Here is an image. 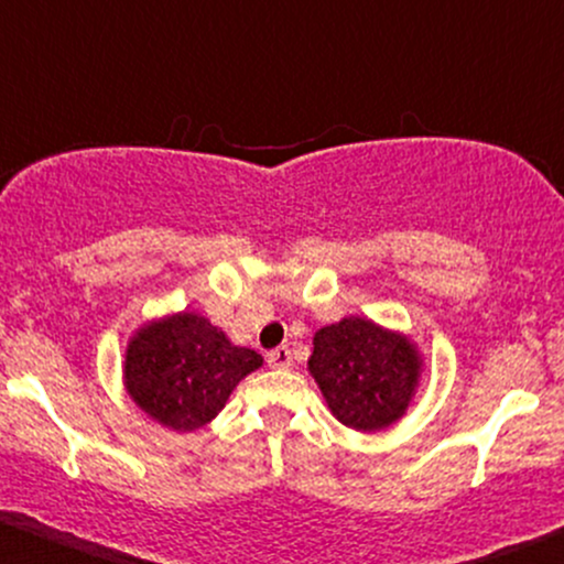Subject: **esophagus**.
I'll use <instances>...</instances> for the list:
<instances>
[{
    "label": "esophagus",
    "instance_id": "1",
    "mask_svg": "<svg viewBox=\"0 0 564 564\" xmlns=\"http://www.w3.org/2000/svg\"><path fill=\"white\" fill-rule=\"evenodd\" d=\"M267 364L271 368H280V371H288V368H293V356H290V347L282 345V347H274V350L267 356Z\"/></svg>",
    "mask_w": 564,
    "mask_h": 564
}]
</instances>
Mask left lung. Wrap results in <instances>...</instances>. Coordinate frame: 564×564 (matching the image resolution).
Wrapping results in <instances>:
<instances>
[{
  "mask_svg": "<svg viewBox=\"0 0 564 564\" xmlns=\"http://www.w3.org/2000/svg\"><path fill=\"white\" fill-rule=\"evenodd\" d=\"M308 373L343 426L373 434L408 413L426 360L405 332L366 316H343L316 329Z\"/></svg>",
  "mask_w": 564,
  "mask_h": 564,
  "instance_id": "left-lung-1",
  "label": "left lung"
}]
</instances>
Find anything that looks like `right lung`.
<instances>
[{
  "label": "right lung",
  "instance_id": "add662e5",
  "mask_svg": "<svg viewBox=\"0 0 564 564\" xmlns=\"http://www.w3.org/2000/svg\"><path fill=\"white\" fill-rule=\"evenodd\" d=\"M263 366L196 311L149 318L130 335L122 360L128 398L159 426L198 431L227 405L248 373Z\"/></svg>",
  "mask_w": 564,
  "mask_h": 564
}]
</instances>
